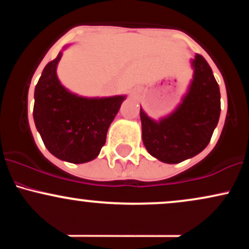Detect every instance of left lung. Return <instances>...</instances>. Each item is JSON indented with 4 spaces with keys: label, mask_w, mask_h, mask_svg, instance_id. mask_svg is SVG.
<instances>
[{
    "label": "left lung",
    "mask_w": 249,
    "mask_h": 249,
    "mask_svg": "<svg viewBox=\"0 0 249 249\" xmlns=\"http://www.w3.org/2000/svg\"><path fill=\"white\" fill-rule=\"evenodd\" d=\"M191 64L193 78L171 115L154 121L141 107L142 142L151 156L167 164H178L201 152L219 122L220 89L212 69L198 53Z\"/></svg>",
    "instance_id": "1"
}]
</instances>
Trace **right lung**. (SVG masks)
Instances as JSON below:
<instances>
[{
  "mask_svg": "<svg viewBox=\"0 0 249 249\" xmlns=\"http://www.w3.org/2000/svg\"><path fill=\"white\" fill-rule=\"evenodd\" d=\"M65 49V47H64ZM62 51L45 65L35 88L34 121L45 147L61 160L83 164L97 158L126 96L88 98L70 92L57 77Z\"/></svg>",
  "mask_w": 249,
  "mask_h": 249,
  "instance_id": "right-lung-1",
  "label": "right lung"
}]
</instances>
